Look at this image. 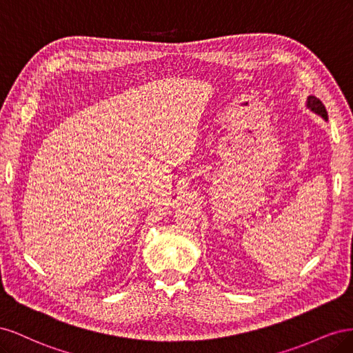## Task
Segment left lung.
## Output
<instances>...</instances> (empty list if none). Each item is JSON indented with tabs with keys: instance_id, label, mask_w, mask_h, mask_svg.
I'll return each mask as SVG.
<instances>
[{
	"instance_id": "obj_1",
	"label": "left lung",
	"mask_w": 353,
	"mask_h": 353,
	"mask_svg": "<svg viewBox=\"0 0 353 353\" xmlns=\"http://www.w3.org/2000/svg\"><path fill=\"white\" fill-rule=\"evenodd\" d=\"M306 105H307V109H311L314 113L321 116L323 119L328 121V114H327V110H325V105L321 103V100L314 97V95H309L307 101H306Z\"/></svg>"
}]
</instances>
